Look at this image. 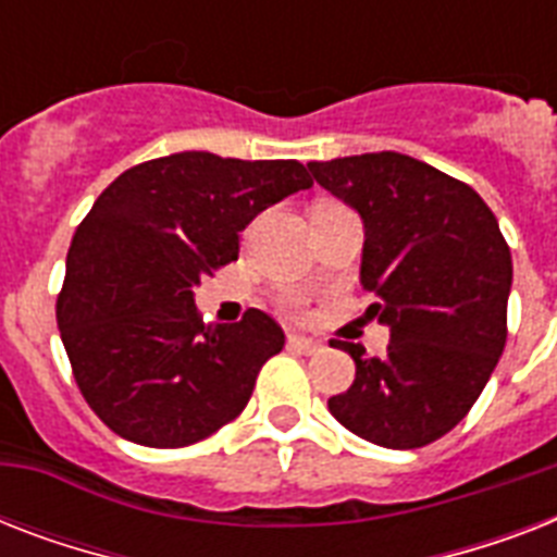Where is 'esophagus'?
<instances>
[{
    "label": "esophagus",
    "mask_w": 557,
    "mask_h": 557,
    "mask_svg": "<svg viewBox=\"0 0 557 557\" xmlns=\"http://www.w3.org/2000/svg\"><path fill=\"white\" fill-rule=\"evenodd\" d=\"M288 347L297 349V352H306V356H312V352H321V341L306 338V335H288Z\"/></svg>",
    "instance_id": "obj_1"
}]
</instances>
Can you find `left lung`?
Listing matches in <instances>:
<instances>
[{
	"instance_id": "left-lung-1",
	"label": "left lung",
	"mask_w": 557,
	"mask_h": 557,
	"mask_svg": "<svg viewBox=\"0 0 557 557\" xmlns=\"http://www.w3.org/2000/svg\"><path fill=\"white\" fill-rule=\"evenodd\" d=\"M364 222L361 286L389 330L387 356L344 344L356 381L330 398L347 431L422 448L462 422L506 347L511 251L480 193L401 152L309 161Z\"/></svg>"
}]
</instances>
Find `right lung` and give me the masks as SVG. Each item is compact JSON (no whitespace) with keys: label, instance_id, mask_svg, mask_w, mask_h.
Returning a JSON list of instances; mask_svg holds the SVG:
<instances>
[{"label":"right lung","instance_id":"right-lung-1","mask_svg":"<svg viewBox=\"0 0 557 557\" xmlns=\"http://www.w3.org/2000/svg\"><path fill=\"white\" fill-rule=\"evenodd\" d=\"M312 178L300 161L173 152L126 170L74 231L57 323L100 422L147 448H185L243 413L286 335L248 309L201 323L199 280L239 257L251 219Z\"/></svg>","mask_w":557,"mask_h":557}]
</instances>
